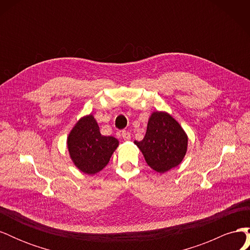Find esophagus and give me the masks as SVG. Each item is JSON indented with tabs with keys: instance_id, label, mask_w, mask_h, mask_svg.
Here are the masks:
<instances>
[{
	"instance_id": "obj_1",
	"label": "esophagus",
	"mask_w": 250,
	"mask_h": 250,
	"mask_svg": "<svg viewBox=\"0 0 250 250\" xmlns=\"http://www.w3.org/2000/svg\"><path fill=\"white\" fill-rule=\"evenodd\" d=\"M122 138L124 141H129L130 140V132L129 131H126V130H123L122 131Z\"/></svg>"
}]
</instances>
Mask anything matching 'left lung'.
<instances>
[{"mask_svg":"<svg viewBox=\"0 0 250 250\" xmlns=\"http://www.w3.org/2000/svg\"><path fill=\"white\" fill-rule=\"evenodd\" d=\"M134 144L151 169L165 173L183 162L188 150V135L168 112L154 111L149 118L145 137Z\"/></svg>","mask_w":250,"mask_h":250,"instance_id":"8db88e82","label":"left lung"}]
</instances>
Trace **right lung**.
Returning <instances> with one entry per match:
<instances>
[{
	"label": "right lung",
	"instance_id": "obj_1",
	"mask_svg": "<svg viewBox=\"0 0 250 250\" xmlns=\"http://www.w3.org/2000/svg\"><path fill=\"white\" fill-rule=\"evenodd\" d=\"M66 145L74 165L81 172L93 175L108 164L119 141L102 135L94 116L88 115L75 124Z\"/></svg>",
	"mask_w": 250,
	"mask_h": 250
}]
</instances>
